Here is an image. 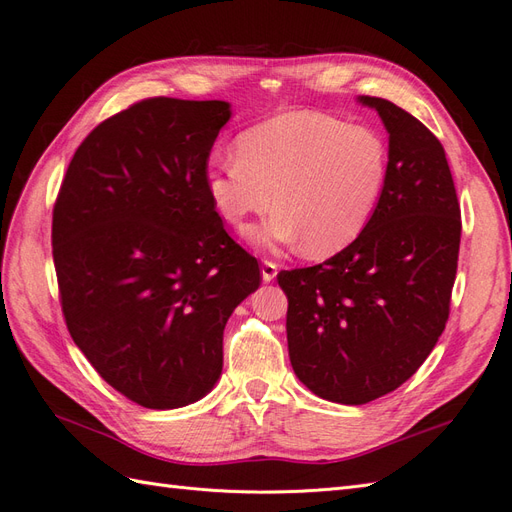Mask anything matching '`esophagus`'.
<instances>
[{"label":"esophagus","instance_id":"esophagus-1","mask_svg":"<svg viewBox=\"0 0 512 512\" xmlns=\"http://www.w3.org/2000/svg\"><path fill=\"white\" fill-rule=\"evenodd\" d=\"M275 275H278V265L273 260H262V280L265 282H273Z\"/></svg>","mask_w":512,"mask_h":512}]
</instances>
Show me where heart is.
<instances>
[{
    "mask_svg": "<svg viewBox=\"0 0 512 512\" xmlns=\"http://www.w3.org/2000/svg\"><path fill=\"white\" fill-rule=\"evenodd\" d=\"M239 157L206 170V191L228 224L278 204L245 237L258 247L303 243L329 256L366 230L383 198L390 150L368 124L321 112H288L241 133Z\"/></svg>",
    "mask_w": 512,
    "mask_h": 512,
    "instance_id": "heart-1",
    "label": "heart"
}]
</instances>
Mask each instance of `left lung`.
<instances>
[{
  "label": "left lung",
  "mask_w": 512,
  "mask_h": 512,
  "mask_svg": "<svg viewBox=\"0 0 512 512\" xmlns=\"http://www.w3.org/2000/svg\"><path fill=\"white\" fill-rule=\"evenodd\" d=\"M390 133L383 198L359 237L321 265L278 273L295 375L331 403L400 388L431 355L450 314L461 209L444 146L379 96H359Z\"/></svg>",
  "instance_id": "8db88e82"
}]
</instances>
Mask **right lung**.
I'll return each mask as SVG.
<instances>
[{
	"label": "right lung",
	"mask_w": 512,
	"mask_h": 512,
	"mask_svg": "<svg viewBox=\"0 0 512 512\" xmlns=\"http://www.w3.org/2000/svg\"><path fill=\"white\" fill-rule=\"evenodd\" d=\"M226 101L155 96L103 120L53 206V265L71 338L116 392L176 409L213 390L224 327L260 286L224 228L206 168Z\"/></svg>",
	"instance_id": "1"
}]
</instances>
